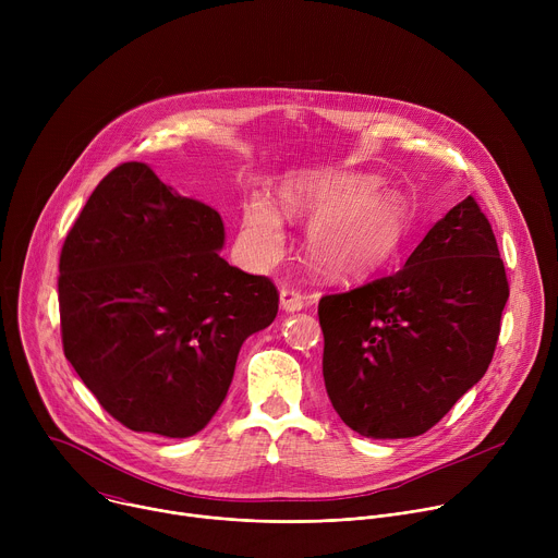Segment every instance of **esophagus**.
Wrapping results in <instances>:
<instances>
[{
  "instance_id": "obj_1",
  "label": "esophagus",
  "mask_w": 558,
  "mask_h": 558,
  "mask_svg": "<svg viewBox=\"0 0 558 558\" xmlns=\"http://www.w3.org/2000/svg\"><path fill=\"white\" fill-rule=\"evenodd\" d=\"M311 300H308V295H304V293H300L298 289H280V306L284 308V311H300V308H304L306 304H308Z\"/></svg>"
}]
</instances>
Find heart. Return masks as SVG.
<instances>
[{"mask_svg":"<svg viewBox=\"0 0 558 558\" xmlns=\"http://www.w3.org/2000/svg\"><path fill=\"white\" fill-rule=\"evenodd\" d=\"M284 209L313 218L308 258L317 271L333 278H357L384 267L402 247L411 227L402 196L377 194L371 179H338L293 187L284 194ZM250 243L274 256L284 243L278 211L267 198H254L245 211Z\"/></svg>","mask_w":558,"mask_h":558,"instance_id":"1","label":"heart"}]
</instances>
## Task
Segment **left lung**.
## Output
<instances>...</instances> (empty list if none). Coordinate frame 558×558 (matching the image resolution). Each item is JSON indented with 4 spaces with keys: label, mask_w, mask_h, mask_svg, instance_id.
<instances>
[{
    "label": "left lung",
    "mask_w": 558,
    "mask_h": 558,
    "mask_svg": "<svg viewBox=\"0 0 558 558\" xmlns=\"http://www.w3.org/2000/svg\"><path fill=\"white\" fill-rule=\"evenodd\" d=\"M508 295L493 225L468 196L400 271L320 298L336 413L373 439L430 430L488 371Z\"/></svg>",
    "instance_id": "1"
}]
</instances>
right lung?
I'll use <instances>...</instances> for the list:
<instances>
[{"mask_svg": "<svg viewBox=\"0 0 558 558\" xmlns=\"http://www.w3.org/2000/svg\"><path fill=\"white\" fill-rule=\"evenodd\" d=\"M220 214L145 163L95 187L59 256L63 355L119 424L192 437L220 409L243 342L280 293L218 256Z\"/></svg>", "mask_w": 558, "mask_h": 558, "instance_id": "obj_1", "label": "right lung"}]
</instances>
